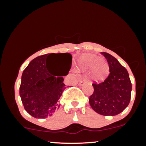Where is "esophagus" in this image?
<instances>
[{
    "label": "esophagus",
    "mask_w": 146,
    "mask_h": 146,
    "mask_svg": "<svg viewBox=\"0 0 146 146\" xmlns=\"http://www.w3.org/2000/svg\"><path fill=\"white\" fill-rule=\"evenodd\" d=\"M86 79L85 78H83L82 79H80V85H83L84 84L86 83Z\"/></svg>",
    "instance_id": "obj_1"
}]
</instances>
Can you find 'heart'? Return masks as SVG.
Returning a JSON list of instances; mask_svg holds the SVG:
<instances>
[{
	"instance_id": "b5f03b06",
	"label": "heart",
	"mask_w": 146,
	"mask_h": 146,
	"mask_svg": "<svg viewBox=\"0 0 146 146\" xmlns=\"http://www.w3.org/2000/svg\"><path fill=\"white\" fill-rule=\"evenodd\" d=\"M80 67L84 71L92 70V77L97 82L104 80L109 74V66L100 57L94 55H84L80 59Z\"/></svg>"
}]
</instances>
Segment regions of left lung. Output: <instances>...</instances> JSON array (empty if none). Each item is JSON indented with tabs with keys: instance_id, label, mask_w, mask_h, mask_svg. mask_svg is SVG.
<instances>
[{
	"instance_id": "8db88e82",
	"label": "left lung",
	"mask_w": 146,
	"mask_h": 146,
	"mask_svg": "<svg viewBox=\"0 0 146 146\" xmlns=\"http://www.w3.org/2000/svg\"><path fill=\"white\" fill-rule=\"evenodd\" d=\"M108 62L109 75L101 83L93 84L94 91L89 104L96 113L104 116H114L128 106L131 98L132 84L125 67L115 57L102 52Z\"/></svg>"
}]
</instances>
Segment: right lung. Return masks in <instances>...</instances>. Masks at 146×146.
<instances>
[{
  "instance_id": "obj_1",
  "label": "right lung",
  "mask_w": 146,
  "mask_h": 146,
  "mask_svg": "<svg viewBox=\"0 0 146 146\" xmlns=\"http://www.w3.org/2000/svg\"><path fill=\"white\" fill-rule=\"evenodd\" d=\"M55 54L48 53L34 58L22 75L20 96L25 110L35 118L51 117L59 108L58 101L66 88L63 77L53 75L48 69V58ZM56 54L66 57L68 73L71 67V55Z\"/></svg>"
}]
</instances>
